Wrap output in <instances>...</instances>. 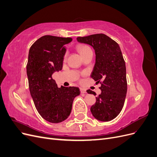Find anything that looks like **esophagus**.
I'll return each mask as SVG.
<instances>
[{
	"label": "esophagus",
	"mask_w": 157,
	"mask_h": 157,
	"mask_svg": "<svg viewBox=\"0 0 157 157\" xmlns=\"http://www.w3.org/2000/svg\"><path fill=\"white\" fill-rule=\"evenodd\" d=\"M80 92H81L82 94H85V93H86V90L85 88H80Z\"/></svg>",
	"instance_id": "obj_1"
}]
</instances>
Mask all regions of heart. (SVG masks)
<instances>
[{"label":"heart","mask_w":157,"mask_h":157,"mask_svg":"<svg viewBox=\"0 0 157 157\" xmlns=\"http://www.w3.org/2000/svg\"><path fill=\"white\" fill-rule=\"evenodd\" d=\"M77 50L79 52V53L81 54V56L82 57L86 56L87 54H88L90 52H92V49L90 48V47L88 46V45L86 44H80L77 46ZM67 55L68 53L67 52H66L64 54L63 56V59H66L67 58Z\"/></svg>","instance_id":"obj_1"}]
</instances>
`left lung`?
Masks as SVG:
<instances>
[{
  "label": "left lung",
  "instance_id": "1",
  "mask_svg": "<svg viewBox=\"0 0 157 157\" xmlns=\"http://www.w3.org/2000/svg\"><path fill=\"white\" fill-rule=\"evenodd\" d=\"M80 42L91 45L96 53V63L91 77L100 83L101 93L90 111L97 120L107 122L116 118L124 106L127 92L125 61L117 42L103 33L78 36ZM88 94L96 95L90 90Z\"/></svg>",
  "mask_w": 157,
  "mask_h": 157
}]
</instances>
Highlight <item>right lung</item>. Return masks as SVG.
Masks as SVG:
<instances>
[{
  "mask_svg": "<svg viewBox=\"0 0 157 157\" xmlns=\"http://www.w3.org/2000/svg\"><path fill=\"white\" fill-rule=\"evenodd\" d=\"M71 37L44 35L31 46L27 63L29 88L40 115L52 123H59L69 116L74 99L80 94L77 87L58 88L52 75L62 69L64 45Z\"/></svg>",
  "mask_w": 157,
  "mask_h": 157,
  "instance_id": "1",
  "label": "right lung"
}]
</instances>
